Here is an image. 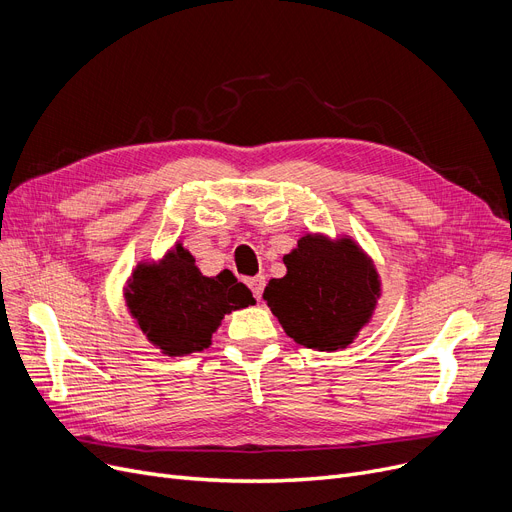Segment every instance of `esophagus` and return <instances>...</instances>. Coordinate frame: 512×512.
Listing matches in <instances>:
<instances>
[{"label":"esophagus","mask_w":512,"mask_h":512,"mask_svg":"<svg viewBox=\"0 0 512 512\" xmlns=\"http://www.w3.org/2000/svg\"><path fill=\"white\" fill-rule=\"evenodd\" d=\"M247 284H249V288H251V292H253V297L259 301L261 294H263V288H265V278H263V276H255V278H251Z\"/></svg>","instance_id":"1"}]
</instances>
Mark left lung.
Wrapping results in <instances>:
<instances>
[{
	"mask_svg": "<svg viewBox=\"0 0 512 512\" xmlns=\"http://www.w3.org/2000/svg\"><path fill=\"white\" fill-rule=\"evenodd\" d=\"M284 263L286 276L263 290L284 332L317 351L351 344L380 297L378 274L361 249L348 238L330 242L307 234Z\"/></svg>",
	"mask_w": 512,
	"mask_h": 512,
	"instance_id": "1",
	"label": "left lung"
}]
</instances>
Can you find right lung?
Masks as SVG:
<instances>
[{"label":"right lung","instance_id":"obj_1","mask_svg":"<svg viewBox=\"0 0 512 512\" xmlns=\"http://www.w3.org/2000/svg\"><path fill=\"white\" fill-rule=\"evenodd\" d=\"M126 301L143 334L170 357L203 351L226 313L255 303L230 272L205 278L180 245L157 267L132 274Z\"/></svg>","mask_w":512,"mask_h":512}]
</instances>
